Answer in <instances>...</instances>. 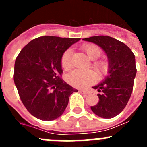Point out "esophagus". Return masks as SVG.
I'll use <instances>...</instances> for the list:
<instances>
[{"label": "esophagus", "mask_w": 147, "mask_h": 147, "mask_svg": "<svg viewBox=\"0 0 147 147\" xmlns=\"http://www.w3.org/2000/svg\"><path fill=\"white\" fill-rule=\"evenodd\" d=\"M80 92L81 93H82V94H88L89 93V91H88V90H80Z\"/></svg>", "instance_id": "34e87169"}]
</instances>
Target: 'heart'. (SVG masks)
Returning <instances> with one entry per match:
<instances>
[{
  "instance_id": "heart-1",
  "label": "heart",
  "mask_w": 147,
  "mask_h": 147,
  "mask_svg": "<svg viewBox=\"0 0 147 147\" xmlns=\"http://www.w3.org/2000/svg\"><path fill=\"white\" fill-rule=\"evenodd\" d=\"M82 49L85 51L90 59H93L92 65L98 74L104 76L108 74L110 64L105 59H96L102 54V50L98 45L93 43H86L82 45ZM73 50L67 49L62 54L61 57V65L66 71L72 67ZM96 74L93 70H80L73 71L67 76V81L70 85L77 88H86L93 84L96 80Z\"/></svg>"
}]
</instances>
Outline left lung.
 Wrapping results in <instances>:
<instances>
[{
	"instance_id": "8db88e82",
	"label": "left lung",
	"mask_w": 147,
	"mask_h": 147,
	"mask_svg": "<svg viewBox=\"0 0 147 147\" xmlns=\"http://www.w3.org/2000/svg\"><path fill=\"white\" fill-rule=\"evenodd\" d=\"M83 40L99 45L107 54L110 64V75L93 88L98 90L99 101L90 108L99 117H115L124 110L132 94L137 71L134 54L124 42L109 36H94Z\"/></svg>"
}]
</instances>
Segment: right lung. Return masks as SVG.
I'll list each match as a JSON object with an SVG mask.
<instances>
[{
    "mask_svg": "<svg viewBox=\"0 0 147 147\" xmlns=\"http://www.w3.org/2000/svg\"><path fill=\"white\" fill-rule=\"evenodd\" d=\"M80 40L37 37L24 46L17 57L14 82L23 105L37 119H57L65 110L70 96L78 91L61 78V57Z\"/></svg>",
    "mask_w": 147,
    "mask_h": 147,
    "instance_id": "add662e5",
    "label": "right lung"
}]
</instances>
